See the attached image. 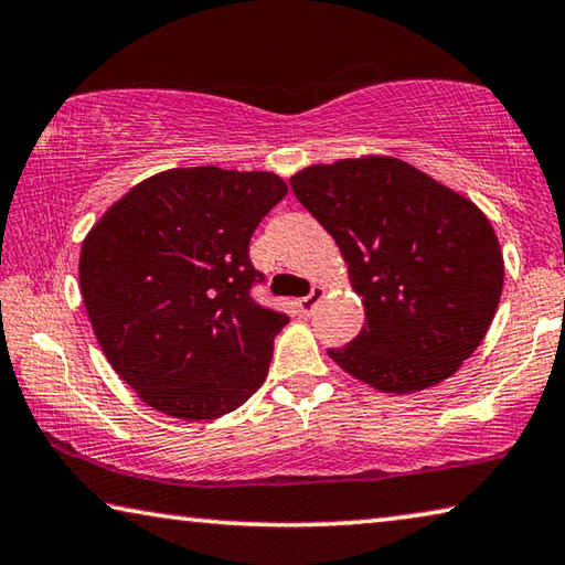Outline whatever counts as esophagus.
<instances>
[{
  "label": "esophagus",
  "instance_id": "esophagus-1",
  "mask_svg": "<svg viewBox=\"0 0 565 565\" xmlns=\"http://www.w3.org/2000/svg\"><path fill=\"white\" fill-rule=\"evenodd\" d=\"M324 294H327V289H324V286H315V289H311V294H309V297H303V299H299L297 301V307H299V311H301V315H311V311H315V307H317V303L321 301V299H324Z\"/></svg>",
  "mask_w": 565,
  "mask_h": 565
}]
</instances>
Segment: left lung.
Masks as SVG:
<instances>
[{
  "label": "left lung",
  "instance_id": "obj_1",
  "mask_svg": "<svg viewBox=\"0 0 565 565\" xmlns=\"http://www.w3.org/2000/svg\"><path fill=\"white\" fill-rule=\"evenodd\" d=\"M364 303V327L329 356L380 392L440 384L480 347L503 294V250L476 203L390 156L291 175Z\"/></svg>",
  "mask_w": 565,
  "mask_h": 565
}]
</instances>
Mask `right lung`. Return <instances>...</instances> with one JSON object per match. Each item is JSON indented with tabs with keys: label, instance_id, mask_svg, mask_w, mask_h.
<instances>
[{
	"label": "right lung",
	"instance_id": "1",
	"mask_svg": "<svg viewBox=\"0 0 565 565\" xmlns=\"http://www.w3.org/2000/svg\"><path fill=\"white\" fill-rule=\"evenodd\" d=\"M286 183L266 170L173 168L89 228L79 291L107 362L148 407L228 415L262 387L289 317L250 299L248 241Z\"/></svg>",
	"mask_w": 565,
	"mask_h": 565
}]
</instances>
